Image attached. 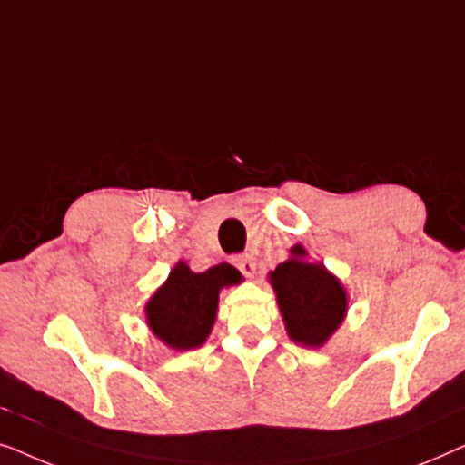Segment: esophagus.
Instances as JSON below:
<instances>
[{
  "instance_id": "esophagus-1",
  "label": "esophagus",
  "mask_w": 465,
  "mask_h": 465,
  "mask_svg": "<svg viewBox=\"0 0 465 465\" xmlns=\"http://www.w3.org/2000/svg\"><path fill=\"white\" fill-rule=\"evenodd\" d=\"M232 262L245 277H253V272H256V262L252 256H234Z\"/></svg>"
}]
</instances>
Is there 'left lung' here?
Here are the masks:
<instances>
[{"mask_svg":"<svg viewBox=\"0 0 465 465\" xmlns=\"http://www.w3.org/2000/svg\"><path fill=\"white\" fill-rule=\"evenodd\" d=\"M279 313L296 345L320 349L345 322L349 296L341 279L323 262H311L309 252L298 243L290 258L269 272Z\"/></svg>","mask_w":465,"mask_h":465,"instance_id":"obj_1","label":"left lung"}]
</instances>
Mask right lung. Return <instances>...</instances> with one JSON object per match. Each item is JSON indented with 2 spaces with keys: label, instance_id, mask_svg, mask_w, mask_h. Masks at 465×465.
<instances>
[{
  "label": "right lung",
  "instance_id": "right-lung-1",
  "mask_svg": "<svg viewBox=\"0 0 465 465\" xmlns=\"http://www.w3.org/2000/svg\"><path fill=\"white\" fill-rule=\"evenodd\" d=\"M241 282L243 275L226 262L205 272H194L180 260L145 302V323L150 332L173 351H190L205 345L218 317L220 292Z\"/></svg>",
  "mask_w": 465,
  "mask_h": 465
}]
</instances>
